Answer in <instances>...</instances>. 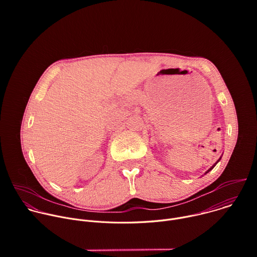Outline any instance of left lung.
<instances>
[{"mask_svg": "<svg viewBox=\"0 0 257 257\" xmlns=\"http://www.w3.org/2000/svg\"><path fill=\"white\" fill-rule=\"evenodd\" d=\"M221 159H222V157H221V158H219V159H218V160H217V161L215 162V164H213V165H212V167H210V168H209V169H208V170H207V171H206V172L204 173V175H205V174H207L208 172H210V171H211V170H212V169H213V168L215 167V165H216V164H217V163H218L219 161H221Z\"/></svg>", "mask_w": 257, "mask_h": 257, "instance_id": "1", "label": "left lung"}]
</instances>
